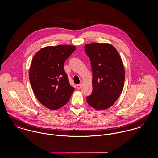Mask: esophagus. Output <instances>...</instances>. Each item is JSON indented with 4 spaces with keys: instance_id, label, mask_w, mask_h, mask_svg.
I'll return each mask as SVG.
<instances>
[{
    "instance_id": "obj_1",
    "label": "esophagus",
    "mask_w": 158,
    "mask_h": 158,
    "mask_svg": "<svg viewBox=\"0 0 158 158\" xmlns=\"http://www.w3.org/2000/svg\"><path fill=\"white\" fill-rule=\"evenodd\" d=\"M76 87H77V89H80L82 87V85L81 84H78V85H76Z\"/></svg>"
}]
</instances>
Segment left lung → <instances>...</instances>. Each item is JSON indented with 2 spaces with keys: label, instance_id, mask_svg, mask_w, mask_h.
<instances>
[{
  "label": "left lung",
  "instance_id": "1",
  "mask_svg": "<svg viewBox=\"0 0 158 158\" xmlns=\"http://www.w3.org/2000/svg\"><path fill=\"white\" fill-rule=\"evenodd\" d=\"M93 72V91L86 97L88 105L98 110L112 106L121 94L125 72L122 58L109 43H93L85 44Z\"/></svg>",
  "mask_w": 158,
  "mask_h": 158
}]
</instances>
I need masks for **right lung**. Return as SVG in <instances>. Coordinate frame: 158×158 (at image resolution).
<instances>
[{
  "instance_id": "right-lung-1",
  "label": "right lung",
  "mask_w": 158,
  "mask_h": 158,
  "mask_svg": "<svg viewBox=\"0 0 158 158\" xmlns=\"http://www.w3.org/2000/svg\"><path fill=\"white\" fill-rule=\"evenodd\" d=\"M75 49L72 45L47 46L38 50L32 59L29 72L30 83L38 100L48 109L62 107L74 90L64 64Z\"/></svg>"
}]
</instances>
